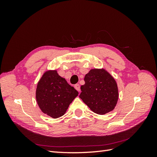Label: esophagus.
Listing matches in <instances>:
<instances>
[{
	"label": "esophagus",
	"instance_id": "obj_1",
	"mask_svg": "<svg viewBox=\"0 0 157 157\" xmlns=\"http://www.w3.org/2000/svg\"><path fill=\"white\" fill-rule=\"evenodd\" d=\"M75 88L77 90L78 92H80V85L78 84H77L75 85Z\"/></svg>",
	"mask_w": 157,
	"mask_h": 157
}]
</instances>
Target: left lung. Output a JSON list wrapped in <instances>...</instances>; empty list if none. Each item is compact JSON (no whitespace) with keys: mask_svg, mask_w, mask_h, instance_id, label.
Here are the masks:
<instances>
[{"mask_svg":"<svg viewBox=\"0 0 157 157\" xmlns=\"http://www.w3.org/2000/svg\"><path fill=\"white\" fill-rule=\"evenodd\" d=\"M84 80L79 96L83 102L98 115L113 111L118 99L117 84L113 76L104 69H92Z\"/></svg>","mask_w":157,"mask_h":157,"instance_id":"8db88e82","label":"left lung"}]
</instances>
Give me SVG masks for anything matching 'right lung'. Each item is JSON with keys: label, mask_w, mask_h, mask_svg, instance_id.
<instances>
[{"label": "right lung", "mask_w": 157, "mask_h": 157, "mask_svg": "<svg viewBox=\"0 0 157 157\" xmlns=\"http://www.w3.org/2000/svg\"><path fill=\"white\" fill-rule=\"evenodd\" d=\"M78 94L56 70H48L37 84L36 100L42 113L57 118L64 115Z\"/></svg>", "instance_id": "add662e5"}]
</instances>
